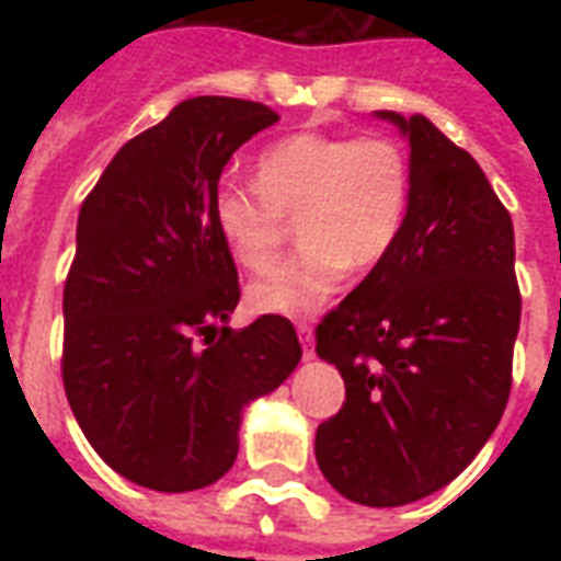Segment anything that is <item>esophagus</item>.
<instances>
[{"instance_id": "obj_1", "label": "esophagus", "mask_w": 561, "mask_h": 561, "mask_svg": "<svg viewBox=\"0 0 561 561\" xmlns=\"http://www.w3.org/2000/svg\"><path fill=\"white\" fill-rule=\"evenodd\" d=\"M297 334H299V343H302V352H306V358H314V329H311V323L299 320Z\"/></svg>"}]
</instances>
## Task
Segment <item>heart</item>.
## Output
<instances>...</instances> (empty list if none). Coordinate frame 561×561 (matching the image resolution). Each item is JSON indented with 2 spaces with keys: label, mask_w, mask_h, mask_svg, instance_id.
Here are the masks:
<instances>
[{
  "label": "heart",
  "mask_w": 561,
  "mask_h": 561,
  "mask_svg": "<svg viewBox=\"0 0 561 561\" xmlns=\"http://www.w3.org/2000/svg\"><path fill=\"white\" fill-rule=\"evenodd\" d=\"M413 169L383 134H290L255 160V183L220 180L211 215L241 267L267 271L299 215L302 247L250 285L264 314H311L341 288L350 267H375L399 244Z\"/></svg>",
  "instance_id": "heart-1"
}]
</instances>
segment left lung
Returning a JSON list of instances; mask_svg holds the SVG:
<instances>
[{
  "mask_svg": "<svg viewBox=\"0 0 561 561\" xmlns=\"http://www.w3.org/2000/svg\"><path fill=\"white\" fill-rule=\"evenodd\" d=\"M410 139L399 244L317 325L346 401L317 427L343 497L401 506L448 486L504 416L522 323L513 218L469 151L425 116L378 110Z\"/></svg>",
  "mask_w": 561,
  "mask_h": 561,
  "instance_id": "obj_1",
  "label": "left lung"
}]
</instances>
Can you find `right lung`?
Instances as JSON below:
<instances>
[{"mask_svg": "<svg viewBox=\"0 0 561 561\" xmlns=\"http://www.w3.org/2000/svg\"><path fill=\"white\" fill-rule=\"evenodd\" d=\"M279 113L197 95L110 160L81 203L64 285V390L110 469L157 492L224 478L241 408L276 390L302 358L288 317L247 329L211 197L229 157Z\"/></svg>", "mask_w": 561, "mask_h": 561, "instance_id": "right-lung-1", "label": "right lung"}]
</instances>
